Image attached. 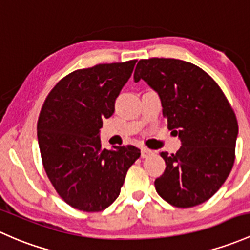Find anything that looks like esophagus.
Returning a JSON list of instances; mask_svg holds the SVG:
<instances>
[{
  "label": "esophagus",
  "instance_id": "esophagus-1",
  "mask_svg": "<svg viewBox=\"0 0 250 250\" xmlns=\"http://www.w3.org/2000/svg\"><path fill=\"white\" fill-rule=\"evenodd\" d=\"M151 154H153V151H151L150 149L146 148V146H143V148L141 149V156H142V158H148Z\"/></svg>",
  "mask_w": 250,
  "mask_h": 250
}]
</instances>
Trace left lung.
<instances>
[{
    "label": "left lung",
    "mask_w": 250,
    "mask_h": 250,
    "mask_svg": "<svg viewBox=\"0 0 250 250\" xmlns=\"http://www.w3.org/2000/svg\"><path fill=\"white\" fill-rule=\"evenodd\" d=\"M159 94L167 127L182 141L176 154L161 153L164 174L158 194L169 205L190 208L209 200L235 163L238 124L214 79L194 63L177 59L140 60L133 74Z\"/></svg>",
    "instance_id": "1"
}]
</instances>
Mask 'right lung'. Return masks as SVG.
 <instances>
[{"label":"right lung","instance_id":"1","mask_svg":"<svg viewBox=\"0 0 250 250\" xmlns=\"http://www.w3.org/2000/svg\"><path fill=\"white\" fill-rule=\"evenodd\" d=\"M136 62L99 63L71 72L51 89L41 109L37 136L43 167L59 196L76 209H106L140 158L133 146L104 149L99 135Z\"/></svg>","mask_w":250,"mask_h":250}]
</instances>
